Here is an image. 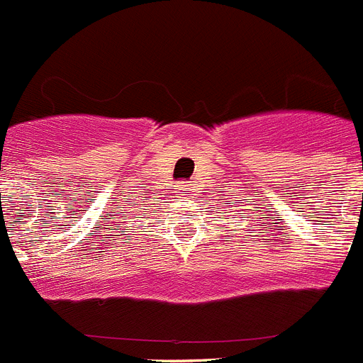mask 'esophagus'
Here are the masks:
<instances>
[{"mask_svg": "<svg viewBox=\"0 0 363 363\" xmlns=\"http://www.w3.org/2000/svg\"><path fill=\"white\" fill-rule=\"evenodd\" d=\"M177 189H179V194H181V195H188V191H189V188H188V184H186V182H179Z\"/></svg>", "mask_w": 363, "mask_h": 363, "instance_id": "esophagus-1", "label": "esophagus"}]
</instances>
